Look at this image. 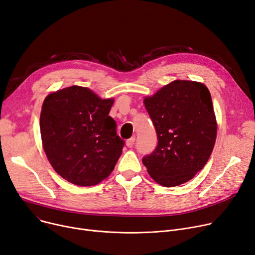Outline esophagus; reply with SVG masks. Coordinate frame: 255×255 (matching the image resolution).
Listing matches in <instances>:
<instances>
[{
    "label": "esophagus",
    "mask_w": 255,
    "mask_h": 255,
    "mask_svg": "<svg viewBox=\"0 0 255 255\" xmlns=\"http://www.w3.org/2000/svg\"><path fill=\"white\" fill-rule=\"evenodd\" d=\"M133 144H134V137H131L128 140H127V146L128 147H132Z\"/></svg>",
    "instance_id": "34e87169"
}]
</instances>
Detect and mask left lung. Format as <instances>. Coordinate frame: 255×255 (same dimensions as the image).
I'll return each instance as SVG.
<instances>
[{"label": "left lung", "mask_w": 255, "mask_h": 255, "mask_svg": "<svg viewBox=\"0 0 255 255\" xmlns=\"http://www.w3.org/2000/svg\"><path fill=\"white\" fill-rule=\"evenodd\" d=\"M144 105L158 140L142 159L149 175L166 187L189 181L205 167L216 140L210 92L200 82L175 80L146 97Z\"/></svg>", "instance_id": "8db88e82"}]
</instances>
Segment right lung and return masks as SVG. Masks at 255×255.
Returning a JSON list of instances; mask_svg holds the SVG:
<instances>
[{"mask_svg":"<svg viewBox=\"0 0 255 255\" xmlns=\"http://www.w3.org/2000/svg\"><path fill=\"white\" fill-rule=\"evenodd\" d=\"M113 102L77 85L45 98L40 115L43 149L54 171L67 181L92 186L114 170L125 141L109 116Z\"/></svg>","mask_w":255,"mask_h":255,"instance_id":"1","label":"right lung"}]
</instances>
